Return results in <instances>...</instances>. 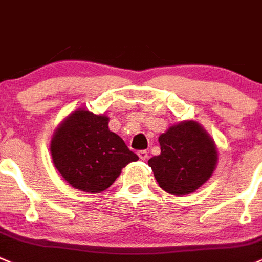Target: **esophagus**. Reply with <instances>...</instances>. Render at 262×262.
Wrapping results in <instances>:
<instances>
[{"label": "esophagus", "mask_w": 262, "mask_h": 262, "mask_svg": "<svg viewBox=\"0 0 262 262\" xmlns=\"http://www.w3.org/2000/svg\"><path fill=\"white\" fill-rule=\"evenodd\" d=\"M137 155H139V158L141 159V160H146V159H147V151L146 150H139V151H137Z\"/></svg>", "instance_id": "esophagus-1"}]
</instances>
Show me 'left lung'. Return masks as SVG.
<instances>
[{
    "label": "left lung",
    "instance_id": "obj_1",
    "mask_svg": "<svg viewBox=\"0 0 262 262\" xmlns=\"http://www.w3.org/2000/svg\"><path fill=\"white\" fill-rule=\"evenodd\" d=\"M161 152L149 165L156 182L174 195L193 193L207 182L217 164L214 142L201 125L184 121L159 137Z\"/></svg>",
    "mask_w": 262,
    "mask_h": 262
}]
</instances>
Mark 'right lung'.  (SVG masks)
Listing matches in <instances>:
<instances>
[{"mask_svg":"<svg viewBox=\"0 0 262 262\" xmlns=\"http://www.w3.org/2000/svg\"><path fill=\"white\" fill-rule=\"evenodd\" d=\"M55 168L75 189L99 193L107 189L139 156L110 131L107 116L85 110L73 112L55 131L50 145Z\"/></svg>","mask_w":262,"mask_h":262,"instance_id":"add662e5","label":"right lung"}]
</instances>
